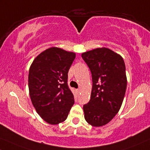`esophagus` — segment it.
Returning <instances> with one entry per match:
<instances>
[{
	"mask_svg": "<svg viewBox=\"0 0 150 150\" xmlns=\"http://www.w3.org/2000/svg\"><path fill=\"white\" fill-rule=\"evenodd\" d=\"M76 92H77V93H80V89H77Z\"/></svg>",
	"mask_w": 150,
	"mask_h": 150,
	"instance_id": "34e87169",
	"label": "esophagus"
}]
</instances>
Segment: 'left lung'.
Segmentation results:
<instances>
[{
	"mask_svg": "<svg viewBox=\"0 0 150 150\" xmlns=\"http://www.w3.org/2000/svg\"><path fill=\"white\" fill-rule=\"evenodd\" d=\"M82 57L93 78L90 102L83 106L85 119L92 126H103L122 104L127 88L125 64L120 55L107 47L87 51Z\"/></svg>",
	"mask_w": 150,
	"mask_h": 150,
	"instance_id": "1",
	"label": "left lung"
}]
</instances>
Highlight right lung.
Listing matches in <instances>:
<instances>
[{"label":"right lung","instance_id":"right-lung-1","mask_svg":"<svg viewBox=\"0 0 150 150\" xmlns=\"http://www.w3.org/2000/svg\"><path fill=\"white\" fill-rule=\"evenodd\" d=\"M75 58V52L52 47L39 54L30 67L31 102L38 114L48 124L65 121L74 104L73 94L67 82Z\"/></svg>","mask_w":150,"mask_h":150}]
</instances>
